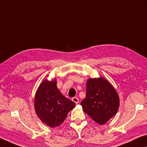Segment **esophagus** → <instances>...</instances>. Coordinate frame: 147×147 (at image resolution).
<instances>
[{"mask_svg": "<svg viewBox=\"0 0 147 147\" xmlns=\"http://www.w3.org/2000/svg\"><path fill=\"white\" fill-rule=\"evenodd\" d=\"M72 100H73L76 104L79 103V99L78 98H77V97H73V98H72Z\"/></svg>", "mask_w": 147, "mask_h": 147, "instance_id": "34e87169", "label": "esophagus"}]
</instances>
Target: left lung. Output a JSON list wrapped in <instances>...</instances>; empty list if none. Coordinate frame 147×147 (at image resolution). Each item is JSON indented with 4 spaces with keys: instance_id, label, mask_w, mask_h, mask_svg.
<instances>
[{
    "instance_id": "left-lung-1",
    "label": "left lung",
    "mask_w": 147,
    "mask_h": 147,
    "mask_svg": "<svg viewBox=\"0 0 147 147\" xmlns=\"http://www.w3.org/2000/svg\"><path fill=\"white\" fill-rule=\"evenodd\" d=\"M86 97L81 101L83 110L93 120L104 125L114 116L119 107L116 90L103 77L87 81Z\"/></svg>"
}]
</instances>
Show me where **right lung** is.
<instances>
[{"mask_svg": "<svg viewBox=\"0 0 147 147\" xmlns=\"http://www.w3.org/2000/svg\"><path fill=\"white\" fill-rule=\"evenodd\" d=\"M75 105V102L66 98L58 90L56 79L43 80L36 91L34 99L36 114L49 127L60 125Z\"/></svg>", "mask_w": 147, "mask_h": 147, "instance_id": "right-lung-1", "label": "right lung"}]
</instances>
